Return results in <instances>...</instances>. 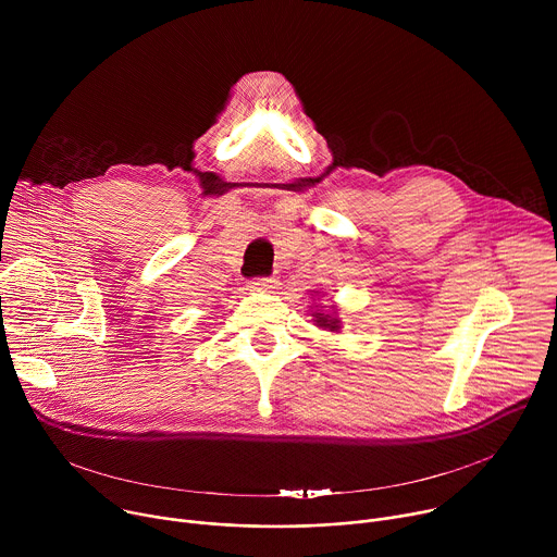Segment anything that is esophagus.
I'll return each mask as SVG.
<instances>
[{
  "mask_svg": "<svg viewBox=\"0 0 557 557\" xmlns=\"http://www.w3.org/2000/svg\"><path fill=\"white\" fill-rule=\"evenodd\" d=\"M249 288H253V290H273V288H277V280L275 277H256L253 282H249Z\"/></svg>",
  "mask_w": 557,
  "mask_h": 557,
  "instance_id": "34e87169",
  "label": "esophagus"
}]
</instances>
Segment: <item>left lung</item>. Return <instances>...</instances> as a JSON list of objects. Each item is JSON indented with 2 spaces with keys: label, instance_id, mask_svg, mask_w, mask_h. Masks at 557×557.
Segmentation results:
<instances>
[{
  "label": "left lung",
  "instance_id": "1",
  "mask_svg": "<svg viewBox=\"0 0 557 557\" xmlns=\"http://www.w3.org/2000/svg\"><path fill=\"white\" fill-rule=\"evenodd\" d=\"M314 317H317V326H322V329H329V331H339V320L337 317H333V314H324V312H314Z\"/></svg>",
  "mask_w": 557,
  "mask_h": 557
}]
</instances>
